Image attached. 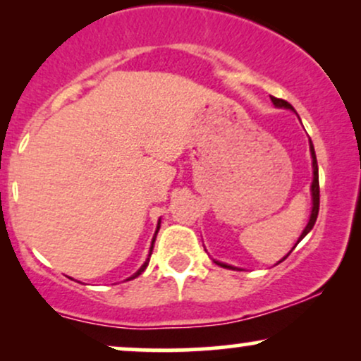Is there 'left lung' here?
Wrapping results in <instances>:
<instances>
[{"label":"left lung","mask_w":361,"mask_h":361,"mask_svg":"<svg viewBox=\"0 0 361 361\" xmlns=\"http://www.w3.org/2000/svg\"><path fill=\"white\" fill-rule=\"evenodd\" d=\"M271 102H273V105L276 106V109H287V110L295 111V110H293V106L290 105L288 102L280 100V98L271 97ZM295 114H297V111H295ZM309 149H310V157H312V183H310V195H312V209H310V217H309L307 226H305V229L302 231V234L299 235V239H297L295 246L302 241V239L305 238V235H307V234L310 233V231H312L314 224H316V221H317V214H319V168H317L316 151H314L312 140H310V139H309ZM295 246H293V247H295ZM293 247H292V250H293ZM288 255H290V252H288ZM288 255H287V256H288ZM287 256H283V258H281V259L279 261V263H281V261L287 258ZM214 263L219 264V267H222V268H229V270H241V268L233 267V264L222 263V261H217V259H214ZM279 263H276V264H279Z\"/></svg>","instance_id":"left-lung-1"}]
</instances>
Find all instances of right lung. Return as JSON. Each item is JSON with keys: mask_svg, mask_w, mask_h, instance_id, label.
<instances>
[{"mask_svg": "<svg viewBox=\"0 0 361 361\" xmlns=\"http://www.w3.org/2000/svg\"><path fill=\"white\" fill-rule=\"evenodd\" d=\"M159 227H161V219H159V221H157V227H156V233H154V238H152V243H151V250H149L147 259H146V261H144V264H142V267H140V268H139V270L134 273V275H132V276H128V279H127V280H134V279H137V276L140 275V273H142V271H144V270H146V268H147V264H149V258H151V255H152V247H154V241H156V234H157V231H159Z\"/></svg>", "mask_w": 361, "mask_h": 361, "instance_id": "add662e5", "label": "right lung"}]
</instances>
